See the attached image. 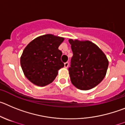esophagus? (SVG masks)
Listing matches in <instances>:
<instances>
[{
	"mask_svg": "<svg viewBox=\"0 0 125 125\" xmlns=\"http://www.w3.org/2000/svg\"><path fill=\"white\" fill-rule=\"evenodd\" d=\"M64 65H65V68H68V65H69V63H68V62H65V64H64Z\"/></svg>",
	"mask_w": 125,
	"mask_h": 125,
	"instance_id": "1",
	"label": "esophagus"
}]
</instances>
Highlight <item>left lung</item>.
<instances>
[{"label":"left lung","mask_w":125,"mask_h":125,"mask_svg":"<svg viewBox=\"0 0 125 125\" xmlns=\"http://www.w3.org/2000/svg\"><path fill=\"white\" fill-rule=\"evenodd\" d=\"M68 41L73 52L68 68L71 82L80 90L92 89L104 78L108 60L102 50L92 42L72 39Z\"/></svg>","instance_id":"obj_1"}]
</instances>
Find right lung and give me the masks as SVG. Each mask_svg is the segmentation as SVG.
<instances>
[{"instance_id": "1", "label": "right lung", "mask_w": 125, "mask_h": 125, "mask_svg": "<svg viewBox=\"0 0 125 125\" xmlns=\"http://www.w3.org/2000/svg\"><path fill=\"white\" fill-rule=\"evenodd\" d=\"M64 38L52 34L37 37L23 50L21 65L25 76L32 83L44 86L51 83L64 67L58 49Z\"/></svg>"}]
</instances>
